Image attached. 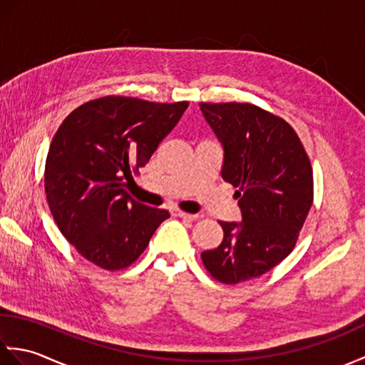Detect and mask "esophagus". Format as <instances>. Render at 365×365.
<instances>
[{
  "mask_svg": "<svg viewBox=\"0 0 365 365\" xmlns=\"http://www.w3.org/2000/svg\"><path fill=\"white\" fill-rule=\"evenodd\" d=\"M178 218H183V220H190V221H195L197 220V215H190V213H185V212H175L174 213Z\"/></svg>",
  "mask_w": 365,
  "mask_h": 365,
  "instance_id": "1",
  "label": "esophagus"
}]
</instances>
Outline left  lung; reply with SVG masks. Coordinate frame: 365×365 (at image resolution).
I'll return each instance as SVG.
<instances>
[{
  "instance_id": "left-lung-1",
  "label": "left lung",
  "mask_w": 365,
  "mask_h": 365,
  "mask_svg": "<svg viewBox=\"0 0 365 365\" xmlns=\"http://www.w3.org/2000/svg\"><path fill=\"white\" fill-rule=\"evenodd\" d=\"M224 150L221 177L237 188L240 222L220 221L224 238L200 254L222 284L265 274L297 245L314 200L311 161L284 119L251 103H200Z\"/></svg>"
}]
</instances>
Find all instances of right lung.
I'll return each instance as SVG.
<instances>
[{"mask_svg":"<svg viewBox=\"0 0 365 365\" xmlns=\"http://www.w3.org/2000/svg\"><path fill=\"white\" fill-rule=\"evenodd\" d=\"M187 108L188 102L103 97L61 123L46 155V200L61 234L94 265L130 267L169 218L131 197L123 178L149 163Z\"/></svg>","mask_w":365,"mask_h":365,"instance_id":"obj_1","label":"right lung"}]
</instances>
